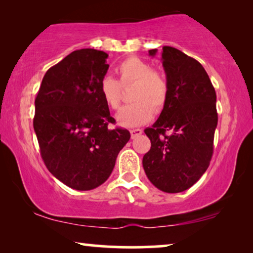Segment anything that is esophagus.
Returning a JSON list of instances; mask_svg holds the SVG:
<instances>
[{"label":"esophagus","instance_id":"obj_1","mask_svg":"<svg viewBox=\"0 0 253 253\" xmlns=\"http://www.w3.org/2000/svg\"><path fill=\"white\" fill-rule=\"evenodd\" d=\"M130 133H131V138H134L136 136H139V134L143 133V130H141V129H132V130H130Z\"/></svg>","mask_w":253,"mask_h":253}]
</instances>
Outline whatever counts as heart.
<instances>
[{
	"label": "heart",
	"mask_w": 253,
	"mask_h": 253,
	"mask_svg": "<svg viewBox=\"0 0 253 253\" xmlns=\"http://www.w3.org/2000/svg\"><path fill=\"white\" fill-rule=\"evenodd\" d=\"M121 83L134 82L131 99L134 102L124 106L116 115L122 126H138L147 123L157 113L164 109L168 100L169 85L161 72L153 70L151 64L137 56L124 60L117 68ZM100 94L109 108L119 109L121 105V85L110 76H105L100 82Z\"/></svg>",
	"instance_id": "1"
}]
</instances>
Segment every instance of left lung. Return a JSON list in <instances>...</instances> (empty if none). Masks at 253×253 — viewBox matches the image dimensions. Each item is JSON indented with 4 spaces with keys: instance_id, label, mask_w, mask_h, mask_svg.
<instances>
[{
    "instance_id": "1",
    "label": "left lung",
    "mask_w": 253,
    "mask_h": 253,
    "mask_svg": "<svg viewBox=\"0 0 253 253\" xmlns=\"http://www.w3.org/2000/svg\"><path fill=\"white\" fill-rule=\"evenodd\" d=\"M151 49V56L157 54ZM169 85L166 106L145 129L151 150L143 167L152 184L168 193L183 192L202 177L213 155L217 126L216 94L203 65L174 47L162 48Z\"/></svg>"
}]
</instances>
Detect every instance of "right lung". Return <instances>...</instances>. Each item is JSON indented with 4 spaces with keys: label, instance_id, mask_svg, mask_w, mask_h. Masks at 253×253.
Returning <instances> with one entry per match:
<instances>
[{
    "label": "right lung",
    "instance_id": "right-lung-1",
    "mask_svg": "<svg viewBox=\"0 0 253 253\" xmlns=\"http://www.w3.org/2000/svg\"><path fill=\"white\" fill-rule=\"evenodd\" d=\"M107 57L89 48L72 51L46 72L34 102L33 127L44 165L79 191L107 181L130 139L126 129H108L115 120L100 94Z\"/></svg>",
    "mask_w": 253,
    "mask_h": 253
}]
</instances>
